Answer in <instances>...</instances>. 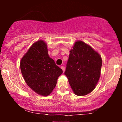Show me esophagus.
I'll return each mask as SVG.
<instances>
[{
  "mask_svg": "<svg viewBox=\"0 0 122 122\" xmlns=\"http://www.w3.org/2000/svg\"><path fill=\"white\" fill-rule=\"evenodd\" d=\"M61 69L62 70L63 72H65V67H64V66H61Z\"/></svg>",
  "mask_w": 122,
  "mask_h": 122,
  "instance_id": "esophagus-1",
  "label": "esophagus"
}]
</instances>
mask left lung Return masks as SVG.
Segmentation results:
<instances>
[{"label":"left lung","mask_w":122,"mask_h":122,"mask_svg":"<svg viewBox=\"0 0 122 122\" xmlns=\"http://www.w3.org/2000/svg\"><path fill=\"white\" fill-rule=\"evenodd\" d=\"M102 60L100 54L81 41L76 42L70 51L64 74L77 96L91 93L100 76Z\"/></svg>","instance_id":"left-lung-1"}]
</instances>
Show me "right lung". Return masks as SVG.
<instances>
[{"mask_svg": "<svg viewBox=\"0 0 122 122\" xmlns=\"http://www.w3.org/2000/svg\"><path fill=\"white\" fill-rule=\"evenodd\" d=\"M25 82L34 92L48 96L56 85L62 70L49 56L46 43L39 40L32 45L20 61Z\"/></svg>", "mask_w": 122, "mask_h": 122, "instance_id": "1", "label": "right lung"}]
</instances>
